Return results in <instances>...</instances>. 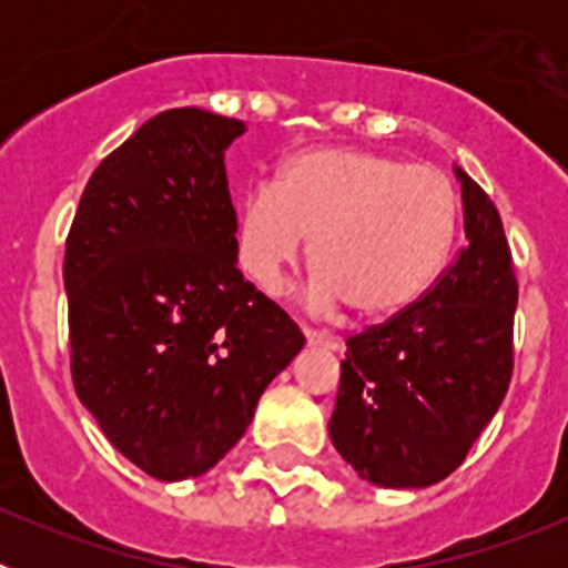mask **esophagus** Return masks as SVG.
Listing matches in <instances>:
<instances>
[{"instance_id": "1", "label": "esophagus", "mask_w": 568, "mask_h": 568, "mask_svg": "<svg viewBox=\"0 0 568 568\" xmlns=\"http://www.w3.org/2000/svg\"><path fill=\"white\" fill-rule=\"evenodd\" d=\"M304 338H307V346H321V349H333V353H338V349H341L338 338H329V335L313 333V329H304Z\"/></svg>"}]
</instances>
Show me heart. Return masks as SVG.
<instances>
[{
  "mask_svg": "<svg viewBox=\"0 0 568 568\" xmlns=\"http://www.w3.org/2000/svg\"><path fill=\"white\" fill-rule=\"evenodd\" d=\"M458 222V190L433 164L318 148L290 155L273 190L258 184L235 207L241 273L275 293L310 239V298L321 313L389 318L438 273Z\"/></svg>",
  "mask_w": 568,
  "mask_h": 568,
  "instance_id": "b5f03b06",
  "label": "heart"
}]
</instances>
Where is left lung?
<instances>
[{
	"instance_id": "obj_1",
	"label": "left lung",
	"mask_w": 568,
	"mask_h": 568,
	"mask_svg": "<svg viewBox=\"0 0 568 568\" xmlns=\"http://www.w3.org/2000/svg\"><path fill=\"white\" fill-rule=\"evenodd\" d=\"M464 247L398 315L346 338L329 438L369 484L424 489L464 464L511 381L518 278L498 207L455 168Z\"/></svg>"
}]
</instances>
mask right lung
Instances as JSON below:
<instances>
[{
	"mask_svg": "<svg viewBox=\"0 0 568 568\" xmlns=\"http://www.w3.org/2000/svg\"><path fill=\"white\" fill-rule=\"evenodd\" d=\"M244 122L153 115L93 170L64 247L70 373L150 478L213 469L304 335L235 267L224 150Z\"/></svg>",
	"mask_w": 568,
	"mask_h": 568,
	"instance_id": "1",
	"label": "right lung"
}]
</instances>
